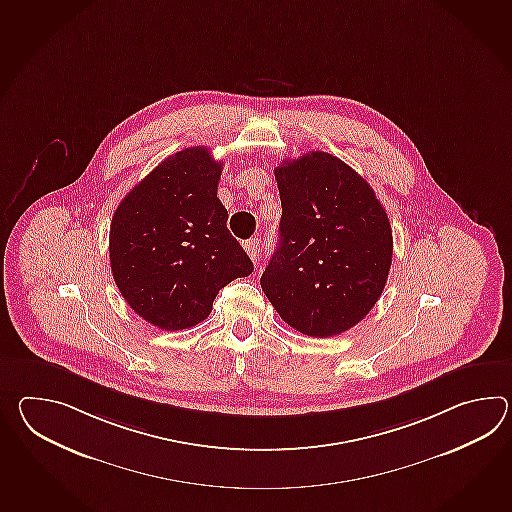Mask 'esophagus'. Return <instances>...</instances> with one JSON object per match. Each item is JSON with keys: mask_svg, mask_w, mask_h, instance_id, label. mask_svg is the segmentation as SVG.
<instances>
[{"mask_svg": "<svg viewBox=\"0 0 512 512\" xmlns=\"http://www.w3.org/2000/svg\"><path fill=\"white\" fill-rule=\"evenodd\" d=\"M244 250L250 255L251 261L259 259V251H261V242L259 239H250L244 242Z\"/></svg>", "mask_w": 512, "mask_h": 512, "instance_id": "esophagus-1", "label": "esophagus"}]
</instances>
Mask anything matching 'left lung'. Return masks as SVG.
<instances>
[{"instance_id":"8db88e82","label":"left lung","mask_w":512,"mask_h":512,"mask_svg":"<svg viewBox=\"0 0 512 512\" xmlns=\"http://www.w3.org/2000/svg\"><path fill=\"white\" fill-rule=\"evenodd\" d=\"M283 216L262 292L290 327L329 338L375 307L393 259V229L371 185L312 150L275 169Z\"/></svg>"}]
</instances>
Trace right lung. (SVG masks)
<instances>
[{
	"label": "right lung",
	"mask_w": 512,
	"mask_h": 512,
	"mask_svg": "<svg viewBox=\"0 0 512 512\" xmlns=\"http://www.w3.org/2000/svg\"><path fill=\"white\" fill-rule=\"evenodd\" d=\"M222 163L191 147L161 161L126 194L110 226V266L130 308L154 327L191 329L253 262L216 196Z\"/></svg>",
	"instance_id": "right-lung-1"
}]
</instances>
